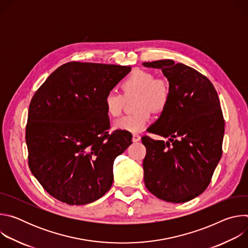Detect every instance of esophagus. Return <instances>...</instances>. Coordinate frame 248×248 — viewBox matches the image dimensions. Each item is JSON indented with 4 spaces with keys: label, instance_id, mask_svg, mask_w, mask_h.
I'll use <instances>...</instances> for the list:
<instances>
[{
    "label": "esophagus",
    "instance_id": "esophagus-1",
    "mask_svg": "<svg viewBox=\"0 0 248 248\" xmlns=\"http://www.w3.org/2000/svg\"><path fill=\"white\" fill-rule=\"evenodd\" d=\"M140 138H141V136L139 134L133 133V135H132V141H133V142H138V141H140Z\"/></svg>",
    "mask_w": 248,
    "mask_h": 248
}]
</instances>
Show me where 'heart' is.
Instances as JSON below:
<instances>
[{
  "instance_id": "obj_1",
  "label": "heart",
  "mask_w": 248,
  "mask_h": 248,
  "mask_svg": "<svg viewBox=\"0 0 248 248\" xmlns=\"http://www.w3.org/2000/svg\"><path fill=\"white\" fill-rule=\"evenodd\" d=\"M123 95L109 92L104 99V107L109 117L122 115L125 100L136 97L133 115L124 116L114 124L115 128L129 132L142 130L151 119V112L161 113L170 101V89L167 79L155 78L146 70L135 69L121 83Z\"/></svg>"
}]
</instances>
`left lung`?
I'll use <instances>...</instances> for the list:
<instances>
[{
  "label": "left lung",
  "instance_id": "left-lung-1",
  "mask_svg": "<svg viewBox=\"0 0 248 248\" xmlns=\"http://www.w3.org/2000/svg\"><path fill=\"white\" fill-rule=\"evenodd\" d=\"M160 68L170 97L167 108L148 132L168 140L143 136L144 184L156 197L184 203L209 186L222 157L225 121L217 91L194 68L172 60L142 63Z\"/></svg>",
  "mask_w": 248,
  "mask_h": 248
}]
</instances>
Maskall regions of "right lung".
I'll list each match as a JSON object with an SVG mask.
<instances>
[{"label":"right lung","mask_w":248,"mask_h":248,"mask_svg":"<svg viewBox=\"0 0 248 248\" xmlns=\"http://www.w3.org/2000/svg\"><path fill=\"white\" fill-rule=\"evenodd\" d=\"M130 66L70 62L58 67L33 95L25 140L28 166L44 189L68 205H85L113 184L115 159L131 133H109L104 99Z\"/></svg>","instance_id":"1"}]
</instances>
